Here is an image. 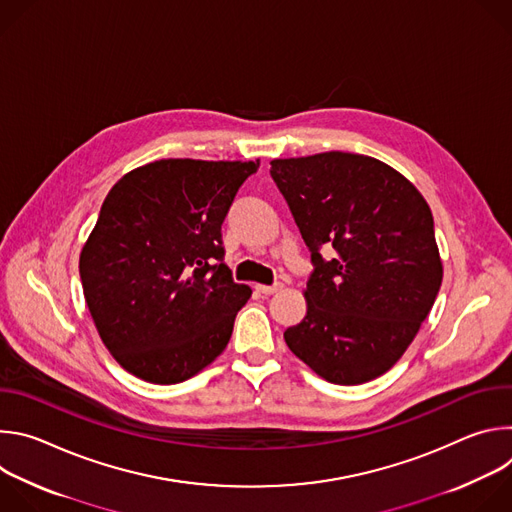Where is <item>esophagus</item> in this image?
<instances>
[{
    "instance_id": "1",
    "label": "esophagus",
    "mask_w": 512,
    "mask_h": 512,
    "mask_svg": "<svg viewBox=\"0 0 512 512\" xmlns=\"http://www.w3.org/2000/svg\"><path fill=\"white\" fill-rule=\"evenodd\" d=\"M283 285L281 283H273V285H255V289L259 291V294H265V296H271V294H277V291L281 289Z\"/></svg>"
}]
</instances>
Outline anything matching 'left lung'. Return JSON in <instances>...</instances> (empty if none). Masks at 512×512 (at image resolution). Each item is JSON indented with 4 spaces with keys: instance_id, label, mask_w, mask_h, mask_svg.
I'll list each match as a JSON object with an SVG mask.
<instances>
[{
    "instance_id": "obj_1",
    "label": "left lung",
    "mask_w": 512,
    "mask_h": 512,
    "mask_svg": "<svg viewBox=\"0 0 512 512\" xmlns=\"http://www.w3.org/2000/svg\"><path fill=\"white\" fill-rule=\"evenodd\" d=\"M269 172L314 263L308 312L283 332L285 344L328 383L381 377L413 342L444 277L425 198L360 154L273 160Z\"/></svg>"
}]
</instances>
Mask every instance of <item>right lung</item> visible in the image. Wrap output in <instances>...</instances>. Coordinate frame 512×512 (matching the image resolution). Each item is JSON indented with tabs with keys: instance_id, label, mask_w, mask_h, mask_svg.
<instances>
[{
	"instance_id": "add662e5",
	"label": "right lung",
	"mask_w": 512,
	"mask_h": 512,
	"mask_svg": "<svg viewBox=\"0 0 512 512\" xmlns=\"http://www.w3.org/2000/svg\"><path fill=\"white\" fill-rule=\"evenodd\" d=\"M259 162L170 158L107 194L79 271L97 332L121 367L182 383L221 354L251 287L223 263V221Z\"/></svg>"
}]
</instances>
